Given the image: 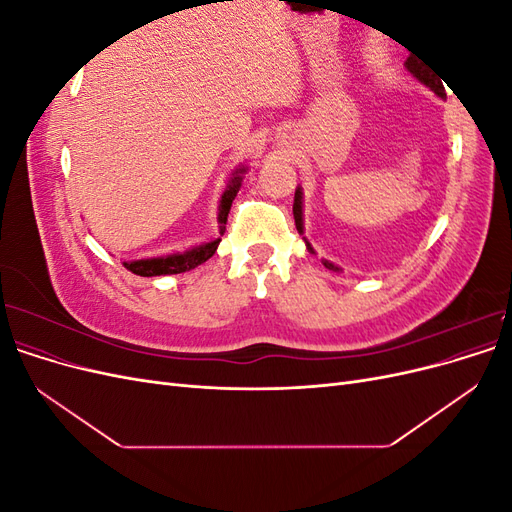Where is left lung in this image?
<instances>
[{"instance_id": "left-lung-1", "label": "left lung", "mask_w": 512, "mask_h": 512, "mask_svg": "<svg viewBox=\"0 0 512 512\" xmlns=\"http://www.w3.org/2000/svg\"><path fill=\"white\" fill-rule=\"evenodd\" d=\"M406 66H408V70L416 76L418 81L421 83H425L431 91H436L438 96H446V91H444V85H442V81L438 79L436 76V72L433 70H429L425 64H421V61L418 59H414V57H408V61H406ZM292 213H294V224H297V230L299 232H303V209H301V190H297L294 192V205H292ZM309 247V245H307ZM309 252H312V247H309ZM324 267L327 269H333V271H337V267L335 265H331V262H324Z\"/></svg>"}]
</instances>
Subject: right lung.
<instances>
[{
  "label": "right lung",
  "instance_id": "obj_1",
  "mask_svg": "<svg viewBox=\"0 0 512 512\" xmlns=\"http://www.w3.org/2000/svg\"><path fill=\"white\" fill-rule=\"evenodd\" d=\"M241 173L243 168H239L235 177L228 183V188L222 196V203H220V232L224 235L226 230V220H228V211L232 200H235L239 188H241ZM220 239H215L211 243H205L196 247L192 252H185V254H175V256H168V258H151V260H134V262H123V267L128 271H132L134 275H141V277H153V275H170V273H183V271H190L198 265H203L205 260H209L215 250H218Z\"/></svg>",
  "mask_w": 512,
  "mask_h": 512
}]
</instances>
